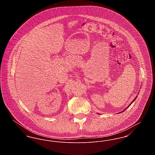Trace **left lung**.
<instances>
[{
    "mask_svg": "<svg viewBox=\"0 0 155 155\" xmlns=\"http://www.w3.org/2000/svg\"><path fill=\"white\" fill-rule=\"evenodd\" d=\"M136 97H135V99H134V100H133V101H132V102H131V104H129V105H128V107H127V108H126V109H125V110H126V109H127V108H128V107H129V106H130V105H131V104H132V103H133V102H134V101H135V99H136ZM125 110H123V111H121V112H120V113H122V112H123V111H125Z\"/></svg>",
    "mask_w": 155,
    "mask_h": 155,
    "instance_id": "8db88e82",
    "label": "left lung"
}]
</instances>
